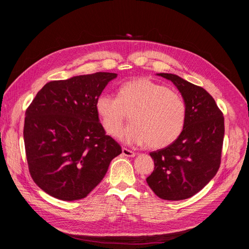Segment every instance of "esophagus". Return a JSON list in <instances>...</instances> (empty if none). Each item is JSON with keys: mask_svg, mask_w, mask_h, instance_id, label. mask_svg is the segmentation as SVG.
Wrapping results in <instances>:
<instances>
[{"mask_svg": "<svg viewBox=\"0 0 249 249\" xmlns=\"http://www.w3.org/2000/svg\"><path fill=\"white\" fill-rule=\"evenodd\" d=\"M123 155L125 156V157H131V158H133V157L136 156V153H134L133 150H130V149H127V148L124 147V148H123Z\"/></svg>", "mask_w": 249, "mask_h": 249, "instance_id": "obj_1", "label": "esophagus"}]
</instances>
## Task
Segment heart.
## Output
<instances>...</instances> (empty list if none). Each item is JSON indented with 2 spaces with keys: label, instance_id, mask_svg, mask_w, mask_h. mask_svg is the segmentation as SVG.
Here are the masks:
<instances>
[{
  "label": "heart",
  "instance_id": "obj_1",
  "mask_svg": "<svg viewBox=\"0 0 249 249\" xmlns=\"http://www.w3.org/2000/svg\"><path fill=\"white\" fill-rule=\"evenodd\" d=\"M95 111L109 135L116 136L130 115L131 124L119 134L126 144L163 148L182 133L187 108L182 95L146 78L127 81L118 88L117 99L101 94Z\"/></svg>",
  "mask_w": 249,
  "mask_h": 249
}]
</instances>
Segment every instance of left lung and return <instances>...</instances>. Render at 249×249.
<instances>
[{"instance_id": "obj_1", "label": "left lung", "mask_w": 249, "mask_h": 249, "mask_svg": "<svg viewBox=\"0 0 249 249\" xmlns=\"http://www.w3.org/2000/svg\"><path fill=\"white\" fill-rule=\"evenodd\" d=\"M158 76L177 86L185 101L187 116L179 136L168 146L149 154L155 169L146 182L160 198L182 200L199 192L219 169L224 117L202 87L177 74L162 72Z\"/></svg>"}]
</instances>
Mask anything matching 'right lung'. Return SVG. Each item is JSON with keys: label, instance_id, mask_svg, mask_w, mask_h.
Here are the masks:
<instances>
[{"label": "right lung", "instance_id": "add662e5", "mask_svg": "<svg viewBox=\"0 0 249 249\" xmlns=\"http://www.w3.org/2000/svg\"><path fill=\"white\" fill-rule=\"evenodd\" d=\"M113 72L51 81L26 111L24 141L30 175L40 189L61 200L86 197L122 154L106 135L95 101Z\"/></svg>", "mask_w": 249, "mask_h": 249}]
</instances>
